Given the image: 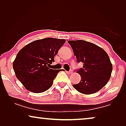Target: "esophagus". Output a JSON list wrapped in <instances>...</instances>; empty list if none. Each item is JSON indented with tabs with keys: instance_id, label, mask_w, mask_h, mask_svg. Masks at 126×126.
Instances as JSON below:
<instances>
[{
	"instance_id": "obj_1",
	"label": "esophagus",
	"mask_w": 126,
	"mask_h": 126,
	"mask_svg": "<svg viewBox=\"0 0 126 126\" xmlns=\"http://www.w3.org/2000/svg\"><path fill=\"white\" fill-rule=\"evenodd\" d=\"M66 73L70 75V74H72V73H73V71H72V70H69V71H66Z\"/></svg>"
}]
</instances>
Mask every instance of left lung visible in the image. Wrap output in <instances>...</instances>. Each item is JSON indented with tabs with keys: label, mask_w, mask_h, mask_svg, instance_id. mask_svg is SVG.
<instances>
[{
	"label": "left lung",
	"mask_w": 126,
	"mask_h": 126,
	"mask_svg": "<svg viewBox=\"0 0 126 126\" xmlns=\"http://www.w3.org/2000/svg\"><path fill=\"white\" fill-rule=\"evenodd\" d=\"M78 63H84L77 72L81 76L73 87L79 92L90 94L98 92L110 80L112 64L106 51L93 43L83 40L68 41Z\"/></svg>",
	"instance_id": "8db88e82"
}]
</instances>
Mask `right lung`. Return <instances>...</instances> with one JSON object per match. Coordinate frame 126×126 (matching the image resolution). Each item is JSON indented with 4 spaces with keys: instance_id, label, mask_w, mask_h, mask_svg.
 I'll use <instances>...</instances> for the list:
<instances>
[{
    "instance_id": "right-lung-1",
    "label": "right lung",
    "mask_w": 126,
    "mask_h": 126,
    "mask_svg": "<svg viewBox=\"0 0 126 126\" xmlns=\"http://www.w3.org/2000/svg\"><path fill=\"white\" fill-rule=\"evenodd\" d=\"M66 40L53 38L38 39L20 49L13 62L16 78L27 90L42 93L52 86L61 69H50L54 56Z\"/></svg>"
}]
</instances>
